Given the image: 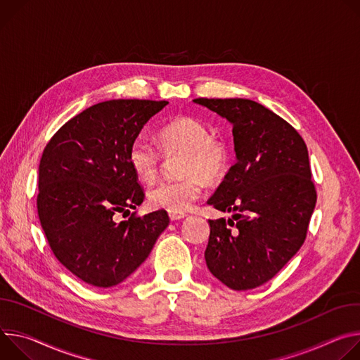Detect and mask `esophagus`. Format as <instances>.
<instances>
[{"instance_id":"1","label":"esophagus","mask_w":360,"mask_h":360,"mask_svg":"<svg viewBox=\"0 0 360 360\" xmlns=\"http://www.w3.org/2000/svg\"><path fill=\"white\" fill-rule=\"evenodd\" d=\"M169 216L173 221L176 220H180V219H184L186 217V213H174V212H169Z\"/></svg>"}]
</instances>
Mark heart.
<instances>
[{
	"label": "heart",
	"instance_id": "b5f03b06",
	"mask_svg": "<svg viewBox=\"0 0 360 360\" xmlns=\"http://www.w3.org/2000/svg\"><path fill=\"white\" fill-rule=\"evenodd\" d=\"M158 147L165 155L183 154L179 163L180 179L160 181L148 190V203L154 209L174 213L190 210L202 197L203 180L220 181L230 165L227 144L212 137L210 129L194 117L173 118L158 131ZM144 139H136L129 148V163L136 176L151 183L162 169L163 155Z\"/></svg>",
	"mask_w": 360,
	"mask_h": 360
}]
</instances>
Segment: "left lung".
I'll return each mask as SVG.
<instances>
[{
    "instance_id": "left-lung-1",
    "label": "left lung",
    "mask_w": 360,
    "mask_h": 360,
    "mask_svg": "<svg viewBox=\"0 0 360 360\" xmlns=\"http://www.w3.org/2000/svg\"><path fill=\"white\" fill-rule=\"evenodd\" d=\"M193 101L233 124L237 157L207 202L234 214L209 220L206 264L227 288L255 289L281 271L304 243L317 198L307 147L286 120L256 101Z\"/></svg>"
}]
</instances>
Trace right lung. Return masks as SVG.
Listing matches in <instances>:
<instances>
[{"label":"right lung","mask_w":360,"mask_h":360,"mask_svg":"<svg viewBox=\"0 0 360 360\" xmlns=\"http://www.w3.org/2000/svg\"><path fill=\"white\" fill-rule=\"evenodd\" d=\"M167 101L108 100L60 127L38 167L37 209L49 245L72 274L96 288L122 283L150 255L169 226L166 210L133 212L144 188L129 148Z\"/></svg>","instance_id":"1"}]
</instances>
